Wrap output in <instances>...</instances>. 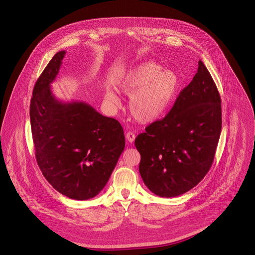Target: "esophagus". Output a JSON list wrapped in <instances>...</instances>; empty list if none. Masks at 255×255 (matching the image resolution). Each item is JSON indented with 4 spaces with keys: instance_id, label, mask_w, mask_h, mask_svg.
Wrapping results in <instances>:
<instances>
[{
    "instance_id": "obj_1",
    "label": "esophagus",
    "mask_w": 255,
    "mask_h": 255,
    "mask_svg": "<svg viewBox=\"0 0 255 255\" xmlns=\"http://www.w3.org/2000/svg\"><path fill=\"white\" fill-rule=\"evenodd\" d=\"M126 138H127V140H128L129 143H132V142L134 141V139H135V134H134L133 132H131V131H128V132L126 134Z\"/></svg>"
}]
</instances>
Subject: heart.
Listing matches in <instances>:
<instances>
[{
  "label": "heart",
  "mask_w": 255,
  "mask_h": 255,
  "mask_svg": "<svg viewBox=\"0 0 255 255\" xmlns=\"http://www.w3.org/2000/svg\"><path fill=\"white\" fill-rule=\"evenodd\" d=\"M122 93L130 96L128 108L135 121L150 124L160 119L174 102L180 87L178 74L172 70H162V66L143 62L124 73L116 82ZM105 99L117 105L119 97L107 89Z\"/></svg>",
  "instance_id": "b5f03b06"
}]
</instances>
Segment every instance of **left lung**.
Segmentation results:
<instances>
[{
	"instance_id": "8db88e82",
	"label": "left lung",
	"mask_w": 255,
	"mask_h": 255,
	"mask_svg": "<svg viewBox=\"0 0 255 255\" xmlns=\"http://www.w3.org/2000/svg\"><path fill=\"white\" fill-rule=\"evenodd\" d=\"M222 128L221 97L199 61L192 81L182 89L166 117L135 138L139 173L158 196L175 197L194 187L210 170Z\"/></svg>"
}]
</instances>
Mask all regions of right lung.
Here are the masks:
<instances>
[{
  "label": "right lung",
  "instance_id": "right-lung-1",
  "mask_svg": "<svg viewBox=\"0 0 255 255\" xmlns=\"http://www.w3.org/2000/svg\"><path fill=\"white\" fill-rule=\"evenodd\" d=\"M58 52L37 79L30 123L37 164L49 183L76 200L96 196L125 149L121 124L85 102L59 101L51 90L65 57Z\"/></svg>",
  "mask_w": 255,
  "mask_h": 255
}]
</instances>
